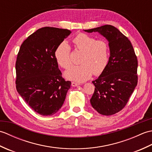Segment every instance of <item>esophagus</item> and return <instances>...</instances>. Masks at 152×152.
Returning a JSON list of instances; mask_svg holds the SVG:
<instances>
[{
	"label": "esophagus",
	"instance_id": "1",
	"mask_svg": "<svg viewBox=\"0 0 152 152\" xmlns=\"http://www.w3.org/2000/svg\"><path fill=\"white\" fill-rule=\"evenodd\" d=\"M71 85H72V86L73 87H76V86H78L79 85L78 83H76V82H72V83H71Z\"/></svg>",
	"mask_w": 152,
	"mask_h": 152
}]
</instances>
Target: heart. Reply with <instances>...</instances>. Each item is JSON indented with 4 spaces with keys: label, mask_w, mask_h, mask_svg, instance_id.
<instances>
[{
    "label": "heart",
    "mask_w": 152,
    "mask_h": 152,
    "mask_svg": "<svg viewBox=\"0 0 152 152\" xmlns=\"http://www.w3.org/2000/svg\"><path fill=\"white\" fill-rule=\"evenodd\" d=\"M76 50L82 51L79 65L70 66L64 76L70 80L83 82L95 76L101 74L107 67L110 59V46L107 41L96 40L95 37L86 33H79L72 39ZM55 57L59 65L63 69L69 68L72 64L71 48L65 42H61L56 48Z\"/></svg>",
    "instance_id": "heart-1"
}]
</instances>
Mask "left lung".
<instances>
[{"instance_id":"1","label":"left lung","mask_w":152,"mask_h":152,"mask_svg":"<svg viewBox=\"0 0 152 152\" xmlns=\"http://www.w3.org/2000/svg\"><path fill=\"white\" fill-rule=\"evenodd\" d=\"M85 31L101 34L108 40L110 50L107 67L92 82L95 91L90 102L99 114H115L126 106L137 86V57L128 38L112 25Z\"/></svg>"}]
</instances>
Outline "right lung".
Masks as SVG:
<instances>
[{"label":"right lung","mask_w":152,"mask_h":152,"mask_svg":"<svg viewBox=\"0 0 152 152\" xmlns=\"http://www.w3.org/2000/svg\"><path fill=\"white\" fill-rule=\"evenodd\" d=\"M71 33L55 27L39 28L24 40L18 53L16 89L40 115L49 116L57 112L70 88L71 82L63 78L55 51Z\"/></svg>","instance_id":"add662e5"}]
</instances>
